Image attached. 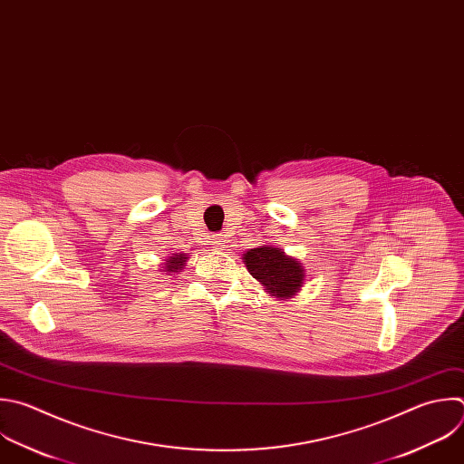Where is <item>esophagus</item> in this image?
I'll list each match as a JSON object with an SVG mask.
<instances>
[{
	"instance_id": "obj_1",
	"label": "esophagus",
	"mask_w": 464,
	"mask_h": 464,
	"mask_svg": "<svg viewBox=\"0 0 464 464\" xmlns=\"http://www.w3.org/2000/svg\"><path fill=\"white\" fill-rule=\"evenodd\" d=\"M224 246H226V240H224V237L217 235V237L213 238V247H215V249H222Z\"/></svg>"
}]
</instances>
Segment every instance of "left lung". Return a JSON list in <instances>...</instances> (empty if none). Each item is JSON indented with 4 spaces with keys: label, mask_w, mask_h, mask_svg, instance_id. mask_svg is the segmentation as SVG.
I'll return each instance as SVG.
<instances>
[{
    "label": "left lung",
    "mask_w": 464,
    "mask_h": 464,
    "mask_svg": "<svg viewBox=\"0 0 464 464\" xmlns=\"http://www.w3.org/2000/svg\"><path fill=\"white\" fill-rule=\"evenodd\" d=\"M249 275L275 298L285 300L300 291L305 282V269L298 258L284 253V249L264 244L242 255Z\"/></svg>",
    "instance_id": "obj_1"
}]
</instances>
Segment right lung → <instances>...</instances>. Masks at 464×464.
I'll return each mask as SVG.
<instances>
[{
  "instance_id": "1",
  "label": "right lung",
  "mask_w": 464,
  "mask_h": 464,
  "mask_svg": "<svg viewBox=\"0 0 464 464\" xmlns=\"http://www.w3.org/2000/svg\"><path fill=\"white\" fill-rule=\"evenodd\" d=\"M188 258H189V255H186V253H173L171 256L166 258V262H164V271H166L168 275H175V273L182 271L184 266H186V262H188Z\"/></svg>"
}]
</instances>
